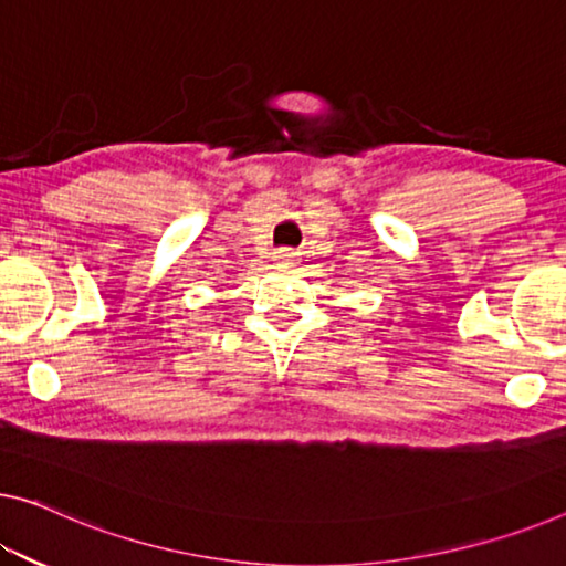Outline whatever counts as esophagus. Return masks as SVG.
I'll return each instance as SVG.
<instances>
[{
  "instance_id": "esophagus-1",
  "label": "esophagus",
  "mask_w": 566,
  "mask_h": 566,
  "mask_svg": "<svg viewBox=\"0 0 566 566\" xmlns=\"http://www.w3.org/2000/svg\"><path fill=\"white\" fill-rule=\"evenodd\" d=\"M295 255H298V253H293V250L291 248H281V250H275V260H277V263H283V265H293L295 263Z\"/></svg>"
}]
</instances>
